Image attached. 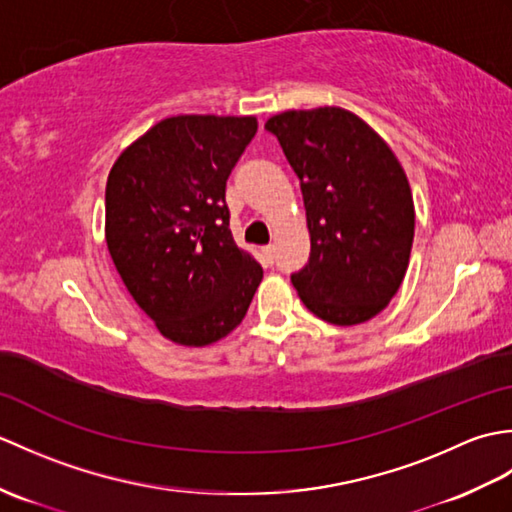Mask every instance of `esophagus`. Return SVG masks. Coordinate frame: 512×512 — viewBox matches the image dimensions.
Segmentation results:
<instances>
[{"instance_id": "esophagus-1", "label": "esophagus", "mask_w": 512, "mask_h": 512, "mask_svg": "<svg viewBox=\"0 0 512 512\" xmlns=\"http://www.w3.org/2000/svg\"><path fill=\"white\" fill-rule=\"evenodd\" d=\"M264 257L268 259L270 264H273V259H275V246L270 244V246H264Z\"/></svg>"}]
</instances>
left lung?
<instances>
[{
    "instance_id": "1",
    "label": "left lung",
    "mask_w": 512,
    "mask_h": 512,
    "mask_svg": "<svg viewBox=\"0 0 512 512\" xmlns=\"http://www.w3.org/2000/svg\"><path fill=\"white\" fill-rule=\"evenodd\" d=\"M266 129L301 180L308 266L292 275L306 308L334 325L374 319L405 279L416 209L405 169L363 118L343 107L288 110Z\"/></svg>"
}]
</instances>
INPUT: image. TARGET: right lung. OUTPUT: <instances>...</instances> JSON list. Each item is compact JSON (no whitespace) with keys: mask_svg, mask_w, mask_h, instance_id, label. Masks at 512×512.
Instances as JSON below:
<instances>
[{"mask_svg":"<svg viewBox=\"0 0 512 512\" xmlns=\"http://www.w3.org/2000/svg\"><path fill=\"white\" fill-rule=\"evenodd\" d=\"M255 132V116H171L125 147L107 176L112 262L138 308L178 345L231 334L262 284V266L235 244L224 200Z\"/></svg>","mask_w":512,"mask_h":512,"instance_id":"obj_1","label":"right lung"}]
</instances>
